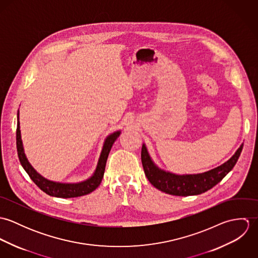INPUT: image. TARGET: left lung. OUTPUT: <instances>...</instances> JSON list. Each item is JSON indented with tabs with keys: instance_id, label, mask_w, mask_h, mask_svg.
I'll list each match as a JSON object with an SVG mask.
<instances>
[{
	"instance_id": "8db88e82",
	"label": "left lung",
	"mask_w": 258,
	"mask_h": 258,
	"mask_svg": "<svg viewBox=\"0 0 258 258\" xmlns=\"http://www.w3.org/2000/svg\"><path fill=\"white\" fill-rule=\"evenodd\" d=\"M242 147L243 145L239 147L227 162L220 167L198 175L178 176L158 169L149 157L145 145L142 146L141 160L145 175L149 182L155 187L166 194L187 197L203 194L219 184L236 164Z\"/></svg>"
}]
</instances>
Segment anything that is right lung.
Returning a JSON list of instances; mask_svg holds the SVG:
<instances>
[{
  "label": "right lung",
  "instance_id": "1",
  "mask_svg": "<svg viewBox=\"0 0 258 258\" xmlns=\"http://www.w3.org/2000/svg\"><path fill=\"white\" fill-rule=\"evenodd\" d=\"M17 151H18V156L20 159V162L30 178L33 180V182L37 184V186L47 194L48 196L51 197H56V198H76V197H81L87 194H90L93 191L102 181L104 171H105V166H106V161L109 155L111 148L113 143L116 141V139L119 137L120 132H115L112 135H110L102 149V153L100 155V159L96 168V171L94 175L88 179L85 182L79 183V184H58V183H53L50 181L45 180L41 176H39L37 172L34 170V168L30 165L29 161L26 158V155L24 153V148H23V143L21 139V131H20V122H19V113H18V126H17Z\"/></svg>",
  "mask_w": 258,
  "mask_h": 258
}]
</instances>
